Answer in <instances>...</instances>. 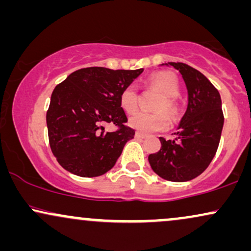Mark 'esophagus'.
<instances>
[{
	"label": "esophagus",
	"instance_id": "obj_1",
	"mask_svg": "<svg viewBox=\"0 0 251 251\" xmlns=\"http://www.w3.org/2000/svg\"><path fill=\"white\" fill-rule=\"evenodd\" d=\"M134 137H135V139H139V140H142V139H145V138H146V135L144 134V133H140V132H135Z\"/></svg>",
	"mask_w": 251,
	"mask_h": 251
}]
</instances>
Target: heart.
Instances as JSON below:
<instances>
[{
	"label": "heart",
	"instance_id": "obj_1",
	"mask_svg": "<svg viewBox=\"0 0 251 251\" xmlns=\"http://www.w3.org/2000/svg\"><path fill=\"white\" fill-rule=\"evenodd\" d=\"M149 85L158 88L163 93L159 101L155 105L157 111H166L174 116L177 112L176 97L179 94V83L177 77L169 72H159L150 76ZM120 106L126 113H133L138 108V93L133 85L125 87L120 93ZM129 126L143 133L165 131L170 127V119L164 112H137L128 120Z\"/></svg>",
	"mask_w": 251,
	"mask_h": 251
}]
</instances>
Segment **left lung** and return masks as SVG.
I'll use <instances>...</instances> for the list:
<instances>
[{
    "label": "left lung",
    "mask_w": 251,
    "mask_h": 251,
    "mask_svg": "<svg viewBox=\"0 0 251 251\" xmlns=\"http://www.w3.org/2000/svg\"><path fill=\"white\" fill-rule=\"evenodd\" d=\"M163 65L179 71L189 101L176 139L159 138L162 148L149 155V163L164 179L188 181L205 171L217 151L224 124L222 100L215 86L201 72L181 62Z\"/></svg>",
    "instance_id": "left-lung-1"
}]
</instances>
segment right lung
Masks as SVG:
<instances>
[{
  "instance_id": "1",
  "label": "right lung",
  "mask_w": 251,
  "mask_h": 251,
  "mask_svg": "<svg viewBox=\"0 0 251 251\" xmlns=\"http://www.w3.org/2000/svg\"><path fill=\"white\" fill-rule=\"evenodd\" d=\"M143 71L81 68L54 88L46 120L51 152L63 169L89 178L113 168L135 133L125 126L127 117L120 106V93ZM107 122L120 128L105 132Z\"/></svg>"
}]
</instances>
